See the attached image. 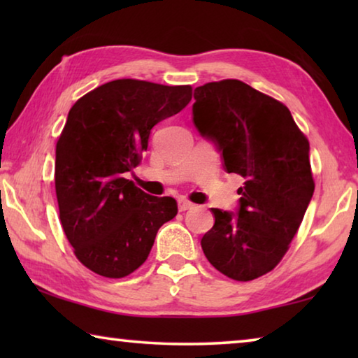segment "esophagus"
Masks as SVG:
<instances>
[{
  "mask_svg": "<svg viewBox=\"0 0 358 358\" xmlns=\"http://www.w3.org/2000/svg\"><path fill=\"white\" fill-rule=\"evenodd\" d=\"M194 208V203H191L189 201H186V199H178V210L180 211H186V210H191Z\"/></svg>",
  "mask_w": 358,
  "mask_h": 358,
  "instance_id": "1",
  "label": "esophagus"
}]
</instances>
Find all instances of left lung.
<instances>
[{
    "instance_id": "1",
    "label": "left lung",
    "mask_w": 358,
    "mask_h": 358,
    "mask_svg": "<svg viewBox=\"0 0 358 358\" xmlns=\"http://www.w3.org/2000/svg\"><path fill=\"white\" fill-rule=\"evenodd\" d=\"M194 99V126L245 178L235 213L211 208L203 254L235 281L256 280L280 264L311 202L310 142L286 106L240 80L205 83Z\"/></svg>"
}]
</instances>
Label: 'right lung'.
I'll return each mask as SVG.
<instances>
[{
	"label": "right lung",
	"instance_id": "right-lung-1",
	"mask_svg": "<svg viewBox=\"0 0 358 358\" xmlns=\"http://www.w3.org/2000/svg\"><path fill=\"white\" fill-rule=\"evenodd\" d=\"M191 98L189 85L120 78L69 110L57 142L59 220L77 259L94 273L131 275L147 260L159 227L177 216L175 199L150 196L123 173L138 166L153 126Z\"/></svg>",
	"mask_w": 358,
	"mask_h": 358
}]
</instances>
